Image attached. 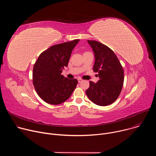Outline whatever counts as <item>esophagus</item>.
I'll list each match as a JSON object with an SVG mask.
<instances>
[{"instance_id": "1", "label": "esophagus", "mask_w": 156, "mask_h": 156, "mask_svg": "<svg viewBox=\"0 0 156 156\" xmlns=\"http://www.w3.org/2000/svg\"><path fill=\"white\" fill-rule=\"evenodd\" d=\"M78 81L79 83H80V82H81L83 81V80L81 78H78Z\"/></svg>"}]
</instances>
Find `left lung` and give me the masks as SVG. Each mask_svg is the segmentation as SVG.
I'll use <instances>...</instances> for the list:
<instances>
[{
  "label": "left lung",
  "mask_w": 156,
  "mask_h": 156,
  "mask_svg": "<svg viewBox=\"0 0 156 156\" xmlns=\"http://www.w3.org/2000/svg\"><path fill=\"white\" fill-rule=\"evenodd\" d=\"M87 41L94 52L93 71L98 73L99 80L96 83L90 81L86 94L95 104L106 106L114 102L122 91L123 69L112 49L98 41Z\"/></svg>",
  "instance_id": "8db88e82"
}]
</instances>
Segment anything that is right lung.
<instances>
[{"label": "right lung", "instance_id": "obj_1", "mask_svg": "<svg viewBox=\"0 0 156 156\" xmlns=\"http://www.w3.org/2000/svg\"><path fill=\"white\" fill-rule=\"evenodd\" d=\"M79 39L50 47L43 51L36 61L33 70V83L38 96L46 102L57 105L67 100L78 84L76 79L62 75L67 66L73 49Z\"/></svg>", "mask_w": 156, "mask_h": 156}]
</instances>
